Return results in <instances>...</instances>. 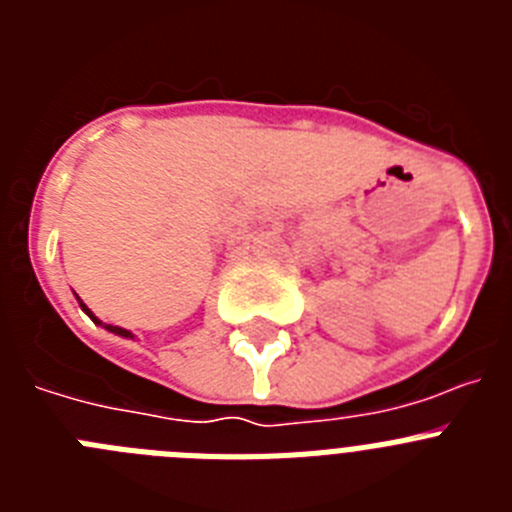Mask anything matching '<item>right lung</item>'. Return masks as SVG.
<instances>
[{
	"instance_id": "right-lung-1",
	"label": "right lung",
	"mask_w": 512,
	"mask_h": 512,
	"mask_svg": "<svg viewBox=\"0 0 512 512\" xmlns=\"http://www.w3.org/2000/svg\"><path fill=\"white\" fill-rule=\"evenodd\" d=\"M79 305H81V310L87 312L89 318H92V320H94V323H99V320H97V318H94V315H92V310H89V307H87V305H84V302H79ZM104 328L110 330V333H117V336H122V338H133V333H130V330H125V328H117V325H104Z\"/></svg>"
}]
</instances>
